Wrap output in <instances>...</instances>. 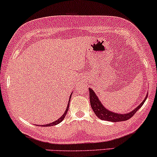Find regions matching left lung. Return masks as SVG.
<instances>
[{
	"mask_svg": "<svg viewBox=\"0 0 157 157\" xmlns=\"http://www.w3.org/2000/svg\"><path fill=\"white\" fill-rule=\"evenodd\" d=\"M90 91V105L92 107L93 112L96 115V117L99 118L101 120H106L110 121H113V122H117V121H126L131 118L136 113V112L138 110H140L141 107L145 103L146 98L147 97V93L146 95L145 98L140 105H138L136 107H135L133 110L127 113H118L113 112L111 110H109L108 109L106 108L99 100V98L96 94L95 93L93 89L89 88Z\"/></svg>",
	"mask_w": 157,
	"mask_h": 157,
	"instance_id": "8db88e82",
	"label": "left lung"
}]
</instances>
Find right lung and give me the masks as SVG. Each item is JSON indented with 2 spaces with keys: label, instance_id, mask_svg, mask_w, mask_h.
Instances as JSON below:
<instances>
[{
  "label": "right lung",
  "instance_id": "add662e5",
  "mask_svg": "<svg viewBox=\"0 0 157 157\" xmlns=\"http://www.w3.org/2000/svg\"><path fill=\"white\" fill-rule=\"evenodd\" d=\"M71 96H72V93H71V95H70V99H69V102H68V105H67V109H66V110H65V112L64 113V114H63V115L61 116V117H60L59 119H57V120H56V121H53V122H52V123H50V124H43V125H40V126H43V127H51V126H55V125H56V124H59V123L61 122V121H62L63 120H64V119L65 116H66L67 113V110H68V109H69V104H70V98H71Z\"/></svg>",
  "mask_w": 157,
  "mask_h": 157
}]
</instances>
